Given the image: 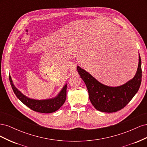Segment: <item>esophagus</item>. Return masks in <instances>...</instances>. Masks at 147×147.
I'll list each match as a JSON object with an SVG mask.
<instances>
[{"mask_svg":"<svg viewBox=\"0 0 147 147\" xmlns=\"http://www.w3.org/2000/svg\"><path fill=\"white\" fill-rule=\"evenodd\" d=\"M72 67V69H74L75 68V65H72V67Z\"/></svg>","mask_w":147,"mask_h":147,"instance_id":"esophagus-1","label":"esophagus"}]
</instances>
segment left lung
Returning <instances> with one entry per match:
<instances>
[{"label": "left lung", "mask_w": 147, "mask_h": 147, "mask_svg": "<svg viewBox=\"0 0 147 147\" xmlns=\"http://www.w3.org/2000/svg\"><path fill=\"white\" fill-rule=\"evenodd\" d=\"M9 79L10 84L16 97L23 103L26 105L30 109L33 110L35 112L43 113H50L55 112L61 107L64 104L66 99V92L67 83H66L61 90L58 92L55 97L50 99L38 100L35 99H31L23 94L18 89L13 82L10 75H9Z\"/></svg>", "instance_id": "obj_1"}]
</instances>
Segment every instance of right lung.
<instances>
[{
  "instance_id": "right-lung-1",
  "label": "right lung",
  "mask_w": 147,
  "mask_h": 147,
  "mask_svg": "<svg viewBox=\"0 0 147 147\" xmlns=\"http://www.w3.org/2000/svg\"><path fill=\"white\" fill-rule=\"evenodd\" d=\"M80 77L85 83L92 105L102 112L112 113L121 110L134 97L140 88L142 81L141 59L134 77L126 83L118 86H107L88 73L77 66Z\"/></svg>"
}]
</instances>
